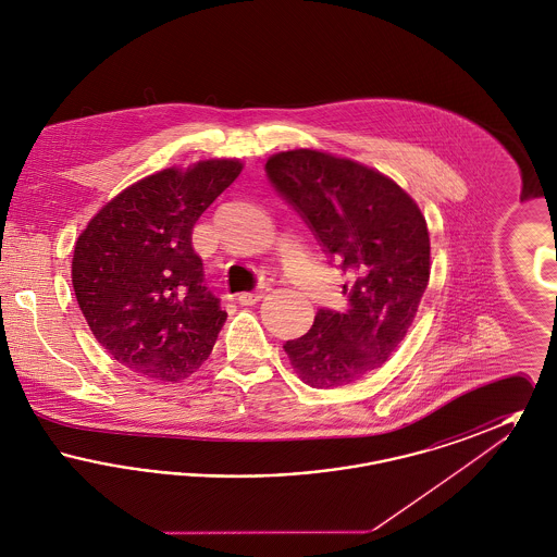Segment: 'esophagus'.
I'll list each match as a JSON object with an SVG mask.
<instances>
[{"instance_id":"34e87169","label":"esophagus","mask_w":557,"mask_h":557,"mask_svg":"<svg viewBox=\"0 0 557 557\" xmlns=\"http://www.w3.org/2000/svg\"><path fill=\"white\" fill-rule=\"evenodd\" d=\"M271 290L269 286H259L257 290L252 292H244V294H239L238 300L239 305H257L261 298H265L267 292Z\"/></svg>"}]
</instances>
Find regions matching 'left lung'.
Wrapping results in <instances>:
<instances>
[{"label":"left lung","instance_id":"left-lung-1","mask_svg":"<svg viewBox=\"0 0 557 557\" xmlns=\"http://www.w3.org/2000/svg\"><path fill=\"white\" fill-rule=\"evenodd\" d=\"M265 171L321 250L348 273V309H319L313 327L284 350L305 384L345 386L377 370L413 323L430 277L424 214L386 175L327 152H280Z\"/></svg>","mask_w":557,"mask_h":557}]
</instances>
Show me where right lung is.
Here are the masks:
<instances>
[{
    "instance_id": "add662e5",
    "label": "right lung",
    "mask_w": 557,
    "mask_h": 557,
    "mask_svg": "<svg viewBox=\"0 0 557 557\" xmlns=\"http://www.w3.org/2000/svg\"><path fill=\"white\" fill-rule=\"evenodd\" d=\"M242 162L200 160L123 189L81 234L73 288L96 341L125 368L180 382L211 355L227 313L191 248L200 214L236 182Z\"/></svg>"
}]
</instances>
